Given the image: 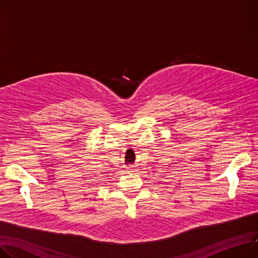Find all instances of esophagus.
Returning <instances> with one entry per match:
<instances>
[{"label": "esophagus", "instance_id": "1", "mask_svg": "<svg viewBox=\"0 0 258 258\" xmlns=\"http://www.w3.org/2000/svg\"><path fill=\"white\" fill-rule=\"evenodd\" d=\"M127 170H128V172H133L135 169L134 168H127Z\"/></svg>", "mask_w": 258, "mask_h": 258}]
</instances>
